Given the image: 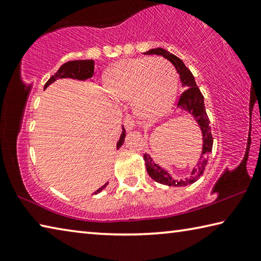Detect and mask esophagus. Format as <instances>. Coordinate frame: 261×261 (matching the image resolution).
Returning <instances> with one entry per match:
<instances>
[{
    "instance_id": "obj_1",
    "label": "esophagus",
    "mask_w": 261,
    "mask_h": 261,
    "mask_svg": "<svg viewBox=\"0 0 261 261\" xmlns=\"http://www.w3.org/2000/svg\"><path fill=\"white\" fill-rule=\"evenodd\" d=\"M124 126H125L126 131H132V130H135L136 123H135V121L132 120L130 116H126L124 118Z\"/></svg>"
}]
</instances>
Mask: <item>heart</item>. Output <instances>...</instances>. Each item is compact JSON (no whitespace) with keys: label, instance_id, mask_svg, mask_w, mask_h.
Masks as SVG:
<instances>
[{"label":"heart","instance_id":"1","mask_svg":"<svg viewBox=\"0 0 261 261\" xmlns=\"http://www.w3.org/2000/svg\"><path fill=\"white\" fill-rule=\"evenodd\" d=\"M177 82L174 67L161 57L118 61L105 76L107 93L117 101L131 99L132 110L144 120H155L171 108Z\"/></svg>","mask_w":261,"mask_h":261}]
</instances>
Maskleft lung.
Instances as JSON below:
<instances>
[{"label": "left lung", "instance_id": "left-lung-1", "mask_svg": "<svg viewBox=\"0 0 261 261\" xmlns=\"http://www.w3.org/2000/svg\"><path fill=\"white\" fill-rule=\"evenodd\" d=\"M144 54L160 55L167 59L170 63H173L176 71L179 74L182 86L185 88V91L178 100L177 107L184 110V112L191 114V116L194 118L198 126H199L202 138V148L199 161H198L196 167L192 168V171L190 173L189 177L183 179L174 178L169 171L166 170L161 166H159L158 163L153 161L149 154L145 153L144 160L145 165H146L147 173L155 182L168 185V187H185V185L193 184L200 178V176L204 173L207 161H208L210 158V153L212 152V147H213V137H212L208 116L206 114L204 96H202L200 90L197 86L193 74L185 67L184 62L178 59L177 56L171 54L170 51L163 49V48H153V49H149L148 51H145Z\"/></svg>", "mask_w": 261, "mask_h": 261}]
</instances>
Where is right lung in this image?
Returning a JSON list of instances; mask_svg holds the SVG:
<instances>
[{"label":"right lung","instance_id":"right-lung-1","mask_svg":"<svg viewBox=\"0 0 261 261\" xmlns=\"http://www.w3.org/2000/svg\"><path fill=\"white\" fill-rule=\"evenodd\" d=\"M94 64L95 63L93 60H77V61L67 62V63H64L59 70H57V72L54 74V76H51L49 79H48V82L45 84V86H43V90H46L50 84L56 82L59 78H71V79H77V81H83V82L90 79L92 82V76L94 74ZM125 135L126 132L124 130V127L122 126V134L116 144L117 149L122 146L123 143H124ZM108 183H106L105 185H102V187L99 188L93 194L100 193L106 188V185Z\"/></svg>","mask_w":261,"mask_h":261}]
</instances>
